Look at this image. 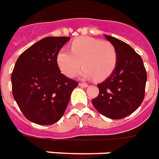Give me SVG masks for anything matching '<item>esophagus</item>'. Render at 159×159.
Returning <instances> with one entry per match:
<instances>
[{
  "mask_svg": "<svg viewBox=\"0 0 159 159\" xmlns=\"http://www.w3.org/2000/svg\"><path fill=\"white\" fill-rule=\"evenodd\" d=\"M80 87H82V88H88V84L87 83H79Z\"/></svg>",
  "mask_w": 159,
  "mask_h": 159,
  "instance_id": "esophagus-1",
  "label": "esophagus"
}]
</instances>
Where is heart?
Here are the masks:
<instances>
[{
  "label": "heart",
  "mask_w": 159,
  "mask_h": 159,
  "mask_svg": "<svg viewBox=\"0 0 159 159\" xmlns=\"http://www.w3.org/2000/svg\"><path fill=\"white\" fill-rule=\"evenodd\" d=\"M57 64L61 72L73 77L80 69V77L102 81L107 78L116 68L117 51L111 42L89 36H81L72 41L70 51L61 48L57 54Z\"/></svg>",
  "instance_id": "heart-1"
}]
</instances>
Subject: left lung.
<instances>
[{
    "label": "left lung",
    "instance_id": "1",
    "mask_svg": "<svg viewBox=\"0 0 159 159\" xmlns=\"http://www.w3.org/2000/svg\"><path fill=\"white\" fill-rule=\"evenodd\" d=\"M104 36L117 51V66L104 82L98 84L99 95L92 103L105 117L121 119L136 111L143 101L147 72L141 57L129 45Z\"/></svg>",
    "mask_w": 159,
    "mask_h": 159
}]
</instances>
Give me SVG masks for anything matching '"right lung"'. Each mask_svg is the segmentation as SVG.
Returning a JSON list of instances; mask_svg holds the SVG:
<instances>
[{
    "mask_svg": "<svg viewBox=\"0 0 159 159\" xmlns=\"http://www.w3.org/2000/svg\"><path fill=\"white\" fill-rule=\"evenodd\" d=\"M70 40L48 36L18 57L11 73L12 94L23 115L39 125H52L61 118L78 82L61 73L58 51Z\"/></svg>",
    "mask_w": 159,
    "mask_h": 159,
    "instance_id": "right-lung-1",
    "label": "right lung"
}]
</instances>
